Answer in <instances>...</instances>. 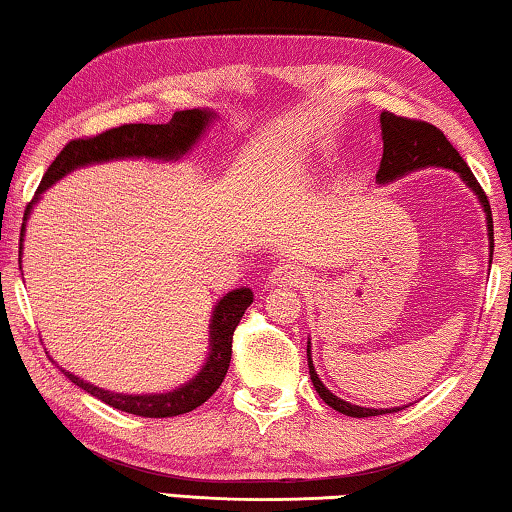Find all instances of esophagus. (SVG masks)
<instances>
[{"label": "esophagus", "instance_id": "34e87169", "mask_svg": "<svg viewBox=\"0 0 512 512\" xmlns=\"http://www.w3.org/2000/svg\"><path fill=\"white\" fill-rule=\"evenodd\" d=\"M306 272L301 270L299 265H292V263H279L272 267L270 272V281L274 283V286H304L306 283Z\"/></svg>", "mask_w": 512, "mask_h": 512}]
</instances>
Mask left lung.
Segmentation results:
<instances>
[{
	"mask_svg": "<svg viewBox=\"0 0 512 512\" xmlns=\"http://www.w3.org/2000/svg\"><path fill=\"white\" fill-rule=\"evenodd\" d=\"M381 133H383V156L379 172H376V181L388 183L397 177H404L406 172L420 170V167L438 165V167H449V170L458 172L463 181L472 188L476 195H479L483 211L488 215V236H490V249H492V211L490 201L485 197L481 183L469 170L465 158L460 156L454 145L445 138L438 127H433L429 122L422 120H410V117H401L390 111L381 113ZM308 370H311V381L315 390L320 392V397L329 404L333 410H338L342 415L349 417H374V415H385V413H397L401 408H363L354 406L349 401H342L335 397L329 388H324V383L317 376L313 360H311V345H308Z\"/></svg>",
	"mask_w": 512,
	"mask_h": 512,
	"instance_id": "8db88e82",
	"label": "left lung"
}]
</instances>
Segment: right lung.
<instances>
[{"label": "right lung", "instance_id": "obj_1", "mask_svg": "<svg viewBox=\"0 0 512 512\" xmlns=\"http://www.w3.org/2000/svg\"><path fill=\"white\" fill-rule=\"evenodd\" d=\"M211 120V111L192 108V111L174 113L167 124H122V127H113L97 133V136L70 140L63 147V152L54 158V163L47 167L45 177L36 190V199L40 192L65 177L67 172H72L74 167L127 156L165 158V161L167 158H179L195 145L201 131L206 129V124ZM29 208L31 206H27V211H24V220H27ZM20 236H24V224ZM251 301H254V295H251L249 288L233 290L217 301L211 320V354H208L206 365L201 367V372L190 383L172 392H165V395H117V392H108L97 388V385H90L70 372H61L74 385H79L81 390L102 399L108 406L124 410V413L140 417H174L190 413V410L204 404L206 399H211L213 392L222 385L231 363L233 331H236Z\"/></svg>", "mask_w": 512, "mask_h": 512}]
</instances>
